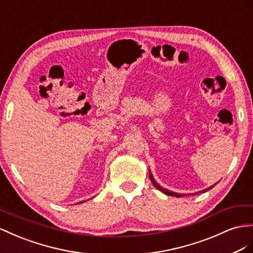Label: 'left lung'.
Segmentation results:
<instances>
[{"label":"left lung","mask_w":253,"mask_h":253,"mask_svg":"<svg viewBox=\"0 0 253 253\" xmlns=\"http://www.w3.org/2000/svg\"><path fill=\"white\" fill-rule=\"evenodd\" d=\"M150 178H151V180H152V183H153V185L156 187V188L158 189V190H160V191H163L165 194H167V196H173V197H177V198H179V197H183V194H180V193H176V192H172V191H170V190H168V189H165V188H163V187H161L156 180L154 179V177H153V175H152V173H151V171H150ZM216 185V184H215ZM213 185V186H215ZM213 186H211L210 188H207V189H205V190H203V192H205V191H207V190H210V189H211Z\"/></svg>","instance_id":"left-lung-1"}]
</instances>
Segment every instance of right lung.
<instances>
[{
	"mask_svg": "<svg viewBox=\"0 0 253 253\" xmlns=\"http://www.w3.org/2000/svg\"><path fill=\"white\" fill-rule=\"evenodd\" d=\"M82 202H83V201H82ZM82 202H79V203H82ZM79 203H78V204H79Z\"/></svg>",
	"mask_w": 253,
	"mask_h": 253,
	"instance_id": "right-lung-1",
	"label": "right lung"
}]
</instances>
